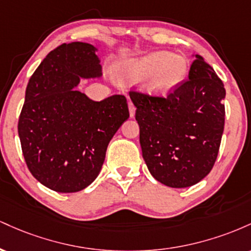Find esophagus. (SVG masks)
<instances>
[{
  "instance_id": "obj_1",
  "label": "esophagus",
  "mask_w": 251,
  "mask_h": 251,
  "mask_svg": "<svg viewBox=\"0 0 251 251\" xmlns=\"http://www.w3.org/2000/svg\"><path fill=\"white\" fill-rule=\"evenodd\" d=\"M128 111H129V116L133 117L135 113V106L133 105V102H131V101L128 102Z\"/></svg>"
}]
</instances>
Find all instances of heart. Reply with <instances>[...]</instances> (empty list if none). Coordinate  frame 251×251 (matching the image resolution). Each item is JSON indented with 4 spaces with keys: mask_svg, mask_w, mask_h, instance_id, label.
<instances>
[{
    "mask_svg": "<svg viewBox=\"0 0 251 251\" xmlns=\"http://www.w3.org/2000/svg\"><path fill=\"white\" fill-rule=\"evenodd\" d=\"M188 74V61L178 54L154 51L129 60L123 66L122 77L128 82L145 80V87L154 96H166L183 82Z\"/></svg>",
    "mask_w": 251,
    "mask_h": 251,
    "instance_id": "obj_1",
    "label": "heart"
}]
</instances>
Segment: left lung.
<instances>
[{
	"label": "left lung",
	"instance_id": "obj_1",
	"mask_svg": "<svg viewBox=\"0 0 251 251\" xmlns=\"http://www.w3.org/2000/svg\"><path fill=\"white\" fill-rule=\"evenodd\" d=\"M149 171L170 188H188L209 175L224 129L226 88L214 68L196 55L183 81L168 97L129 92Z\"/></svg>",
	"mask_w": 251,
	"mask_h": 251
}]
</instances>
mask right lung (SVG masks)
<instances>
[{"mask_svg": "<svg viewBox=\"0 0 251 251\" xmlns=\"http://www.w3.org/2000/svg\"><path fill=\"white\" fill-rule=\"evenodd\" d=\"M97 48L62 43L34 72L19 118L25 164L42 185L56 192L87 188L99 175L109 140L128 119L124 96L93 101L76 91L80 79L101 76Z\"/></svg>", "mask_w": 251, "mask_h": 251, "instance_id": "obj_1", "label": "right lung"}]
</instances>
